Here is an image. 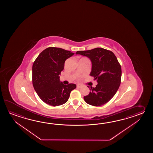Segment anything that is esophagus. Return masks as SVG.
Wrapping results in <instances>:
<instances>
[{
  "mask_svg": "<svg viewBox=\"0 0 153 153\" xmlns=\"http://www.w3.org/2000/svg\"><path fill=\"white\" fill-rule=\"evenodd\" d=\"M76 86H77V88H81L82 87V86H81V85L78 84L76 85Z\"/></svg>",
  "mask_w": 153,
  "mask_h": 153,
  "instance_id": "obj_1",
  "label": "esophagus"
}]
</instances>
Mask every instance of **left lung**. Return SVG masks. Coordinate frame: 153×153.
Returning <instances> with one entry per match:
<instances>
[{"instance_id":"1","label":"left lung","mask_w":153,"mask_h":153,"mask_svg":"<svg viewBox=\"0 0 153 153\" xmlns=\"http://www.w3.org/2000/svg\"><path fill=\"white\" fill-rule=\"evenodd\" d=\"M76 54L85 56L92 62L91 76L97 80L95 88L90 87L89 94L84 97L85 101L93 106H101L111 100L120 85L121 68L114 53L97 48L86 51H78Z\"/></svg>"}]
</instances>
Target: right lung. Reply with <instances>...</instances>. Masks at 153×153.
I'll return each instance as SVG.
<instances>
[{"label": "right lung", "mask_w": 153, "mask_h": 153, "mask_svg": "<svg viewBox=\"0 0 153 153\" xmlns=\"http://www.w3.org/2000/svg\"><path fill=\"white\" fill-rule=\"evenodd\" d=\"M74 53L65 49L50 47L41 52L33 63L32 82L40 98L50 105L59 106L68 100L74 84L64 85L59 74L64 69L67 59Z\"/></svg>", "instance_id": "right-lung-1"}]
</instances>
